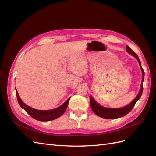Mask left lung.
Listing matches in <instances>:
<instances>
[{
  "label": "left lung",
  "mask_w": 156,
  "mask_h": 156,
  "mask_svg": "<svg viewBox=\"0 0 156 156\" xmlns=\"http://www.w3.org/2000/svg\"><path fill=\"white\" fill-rule=\"evenodd\" d=\"M126 51L131 55L134 56L137 59L138 62L139 63V65H140V69H141V70H142L143 81H142V84H141L140 90L137 95V96H136L135 98V100L131 103H129L128 105H127L123 108H111L103 107L102 106L100 105L98 103H97L95 101H94L92 97L90 96V106H91L92 111L96 115H98L100 117L103 118V119H118V118H120V117H122V116L127 115L132 109H133V108L134 107L135 103L139 100V98H140L141 95H142V94H143V83L144 77V72L142 66H141L140 61L138 57V56L136 55V54L131 50V49L129 48V47L126 46Z\"/></svg>",
  "instance_id": "left-lung-1"
}]
</instances>
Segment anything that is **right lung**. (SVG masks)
Masks as SVG:
<instances>
[{
    "label": "right lung",
    "instance_id": "obj_1",
    "mask_svg": "<svg viewBox=\"0 0 156 156\" xmlns=\"http://www.w3.org/2000/svg\"><path fill=\"white\" fill-rule=\"evenodd\" d=\"M16 95H17V98L19 104H20V105L28 113V114H29L34 119H36L39 121H44V122L53 120L62 116L64 114L65 111L66 110V108L68 107V103L70 99V98L68 99V100L64 103H63L62 105L57 108H55V109L49 110V111H40V110L34 109V108H31L29 106L25 104V103H23L21 100V98L20 96H19L18 92L17 91H16Z\"/></svg>",
    "mask_w": 156,
    "mask_h": 156
}]
</instances>
